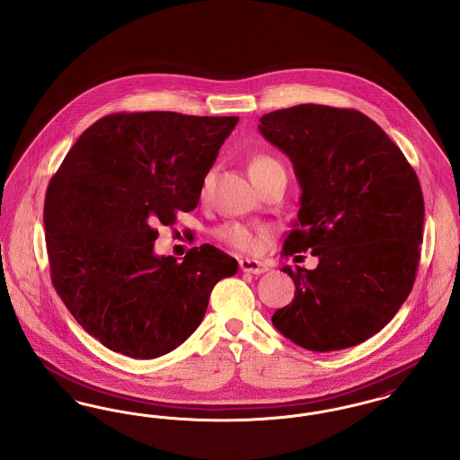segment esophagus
Segmentation results:
<instances>
[{
  "label": "esophagus",
  "instance_id": "1",
  "mask_svg": "<svg viewBox=\"0 0 460 460\" xmlns=\"http://www.w3.org/2000/svg\"><path fill=\"white\" fill-rule=\"evenodd\" d=\"M240 269L243 272H250V274H263L269 270L267 263L253 261V259H241Z\"/></svg>",
  "mask_w": 460,
  "mask_h": 460
}]
</instances>
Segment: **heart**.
<instances>
[{
	"mask_svg": "<svg viewBox=\"0 0 460 460\" xmlns=\"http://www.w3.org/2000/svg\"><path fill=\"white\" fill-rule=\"evenodd\" d=\"M281 167V164L278 160H274L269 155H253L248 162V172L250 177L255 181L263 174L270 172L272 169ZM212 181V172H207L203 177V191L208 188ZM217 238L227 243L229 246L241 250V252H257L261 248V240H262V231L253 229L250 226H244L240 222H227L224 226H220L217 229Z\"/></svg>",
	"mask_w": 460,
	"mask_h": 460,
	"instance_id": "heart-1",
	"label": "heart"
}]
</instances>
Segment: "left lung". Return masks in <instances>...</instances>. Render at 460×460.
I'll return each instance as SVG.
<instances>
[{
    "label": "left lung",
    "instance_id": "obj_1",
    "mask_svg": "<svg viewBox=\"0 0 460 460\" xmlns=\"http://www.w3.org/2000/svg\"><path fill=\"white\" fill-rule=\"evenodd\" d=\"M289 156L302 197L283 253L310 250L314 270L283 267L295 300L272 324L312 351L343 350L385 328L416 281L424 199L414 169L357 110L298 105L261 117Z\"/></svg>",
    "mask_w": 460,
    "mask_h": 460
}]
</instances>
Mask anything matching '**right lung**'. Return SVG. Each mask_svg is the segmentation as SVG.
<instances>
[{
    "label": "right lung",
    "instance_id": "right-lung-1",
    "mask_svg": "<svg viewBox=\"0 0 460 460\" xmlns=\"http://www.w3.org/2000/svg\"><path fill=\"white\" fill-rule=\"evenodd\" d=\"M238 117L111 113L79 136L44 199L51 281L102 345L156 358L199 326L212 288L238 272L212 244L155 255L158 224L197 208L203 177Z\"/></svg>",
    "mask_w": 460,
    "mask_h": 460
}]
</instances>
